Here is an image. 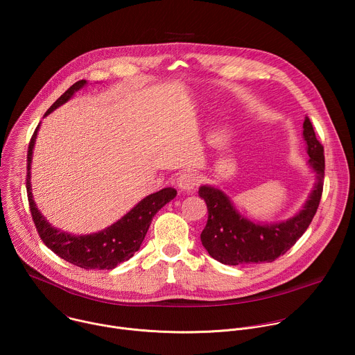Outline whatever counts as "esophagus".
Here are the masks:
<instances>
[{
	"instance_id": "obj_1",
	"label": "esophagus",
	"mask_w": 355,
	"mask_h": 355,
	"mask_svg": "<svg viewBox=\"0 0 355 355\" xmlns=\"http://www.w3.org/2000/svg\"><path fill=\"white\" fill-rule=\"evenodd\" d=\"M178 188L182 191H191L199 184V177L193 171H184L177 180Z\"/></svg>"
}]
</instances>
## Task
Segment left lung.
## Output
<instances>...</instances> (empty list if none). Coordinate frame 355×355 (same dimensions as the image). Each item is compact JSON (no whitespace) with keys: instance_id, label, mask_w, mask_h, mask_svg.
I'll use <instances>...</instances> for the list:
<instances>
[{"instance_id":"8db88e82","label":"left lung","mask_w":355,"mask_h":355,"mask_svg":"<svg viewBox=\"0 0 355 355\" xmlns=\"http://www.w3.org/2000/svg\"><path fill=\"white\" fill-rule=\"evenodd\" d=\"M309 164L316 173V185L303 209L286 222L259 225L241 216L230 199L218 188L204 185L199 196L208 207V222L200 233V241L209 256L226 266L272 263L299 240L309 227L323 192L324 148L318 140L309 118L303 122Z\"/></svg>"}]
</instances>
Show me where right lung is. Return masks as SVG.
Listing matches in <instances>:
<instances>
[{"label":"right lung","mask_w":355,"mask_h":355,"mask_svg":"<svg viewBox=\"0 0 355 355\" xmlns=\"http://www.w3.org/2000/svg\"><path fill=\"white\" fill-rule=\"evenodd\" d=\"M85 84V80L74 83L56 101V103L46 111L44 116L49 115L53 110H56L58 107L67 103L73 96V94L83 88ZM37 129L39 125L35 129L28 147L26 191L32 219L35 222L36 230L42 241L53 252H56L60 259L84 270H112L118 264L129 260L140 248V244L155 215L166 204H168L171 199L175 198L177 191L174 188H164L159 192L146 196L121 220L98 233L87 236H73L60 232L50 226L49 222H46V219L37 211L31 192V162Z\"/></svg>","instance_id":"right-lung-1"}]
</instances>
